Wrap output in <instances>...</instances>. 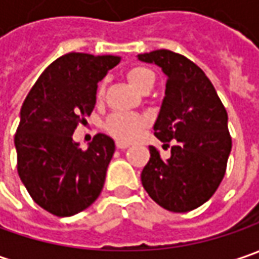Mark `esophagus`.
Returning <instances> with one entry per match:
<instances>
[{"instance_id": "34e87169", "label": "esophagus", "mask_w": 259, "mask_h": 259, "mask_svg": "<svg viewBox=\"0 0 259 259\" xmlns=\"http://www.w3.org/2000/svg\"><path fill=\"white\" fill-rule=\"evenodd\" d=\"M130 144L128 143H124V141H116V148L118 150H125V148H128Z\"/></svg>"}]
</instances>
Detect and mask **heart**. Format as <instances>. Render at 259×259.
I'll use <instances>...</instances> for the list:
<instances>
[{
	"label": "heart",
	"instance_id": "b5f03b06",
	"mask_svg": "<svg viewBox=\"0 0 259 259\" xmlns=\"http://www.w3.org/2000/svg\"><path fill=\"white\" fill-rule=\"evenodd\" d=\"M126 79L130 83L137 88L138 91L144 92L145 89L153 88L155 82L154 73L144 66H133L126 70ZM104 92V86L99 88L98 95L101 96ZM145 126V118L141 115L134 114H114L111 115L105 124V128L109 134L121 140V141H131L134 140L140 131Z\"/></svg>",
	"mask_w": 259,
	"mask_h": 259
}]
</instances>
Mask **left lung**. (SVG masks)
<instances>
[{
  "instance_id": "obj_1",
  "label": "left lung",
  "mask_w": 259,
  "mask_h": 259,
  "mask_svg": "<svg viewBox=\"0 0 259 259\" xmlns=\"http://www.w3.org/2000/svg\"><path fill=\"white\" fill-rule=\"evenodd\" d=\"M138 59L160 66L167 76L154 135L171 151L163 160L150 147L141 182L161 207L176 213L193 210L213 196L226 171L232 148L228 112L212 82L187 57L161 49Z\"/></svg>"
}]
</instances>
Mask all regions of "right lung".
Returning a JSON list of instances; mask_svg holds the SVG:
<instances>
[{
  "label": "right lung",
  "instance_id": "obj_1",
  "mask_svg": "<svg viewBox=\"0 0 259 259\" xmlns=\"http://www.w3.org/2000/svg\"><path fill=\"white\" fill-rule=\"evenodd\" d=\"M118 56L67 53L37 79L20 112L14 137L17 170L31 199L52 214L79 213L98 199L115 143L95 135L88 150L72 135L96 104L98 82Z\"/></svg>",
  "mask_w": 259,
  "mask_h": 259
}]
</instances>
